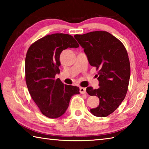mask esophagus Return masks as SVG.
Wrapping results in <instances>:
<instances>
[{
    "mask_svg": "<svg viewBox=\"0 0 149 149\" xmlns=\"http://www.w3.org/2000/svg\"><path fill=\"white\" fill-rule=\"evenodd\" d=\"M79 92L81 93V94H85V93H86V88L80 87Z\"/></svg>",
    "mask_w": 149,
    "mask_h": 149,
    "instance_id": "1",
    "label": "esophagus"
}]
</instances>
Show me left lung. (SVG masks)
Listing matches in <instances>:
<instances>
[{
  "instance_id": "8db88e82",
  "label": "left lung",
  "mask_w": 149,
  "mask_h": 149,
  "mask_svg": "<svg viewBox=\"0 0 149 149\" xmlns=\"http://www.w3.org/2000/svg\"><path fill=\"white\" fill-rule=\"evenodd\" d=\"M74 37L84 49L90 65L99 70V88L86 89L100 101L99 107L91 109V112L95 116H108L117 109L127 91L130 64L127 50L120 40L107 31H96Z\"/></svg>"
}]
</instances>
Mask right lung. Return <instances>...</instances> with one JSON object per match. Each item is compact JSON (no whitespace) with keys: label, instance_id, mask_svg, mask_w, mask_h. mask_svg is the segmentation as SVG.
Segmentation results:
<instances>
[{"label":"right lung","instance_id":"1","mask_svg":"<svg viewBox=\"0 0 149 149\" xmlns=\"http://www.w3.org/2000/svg\"><path fill=\"white\" fill-rule=\"evenodd\" d=\"M79 45L72 35H48L33 43L27 52L25 71L27 89L41 113L50 118H59L68 108L79 88L64 85L55 75L60 74V55L68 48Z\"/></svg>","mask_w":149,"mask_h":149}]
</instances>
